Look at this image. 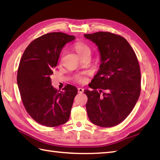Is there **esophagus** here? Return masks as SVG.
I'll list each match as a JSON object with an SVG mask.
<instances>
[{"label": "esophagus", "instance_id": "obj_1", "mask_svg": "<svg viewBox=\"0 0 160 160\" xmlns=\"http://www.w3.org/2000/svg\"><path fill=\"white\" fill-rule=\"evenodd\" d=\"M78 93H82L84 92V89L80 87V88H78Z\"/></svg>", "mask_w": 160, "mask_h": 160}]
</instances>
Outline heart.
Wrapping results in <instances>:
<instances>
[{"instance_id": "1", "label": "heart", "mask_w": 160, "mask_h": 160, "mask_svg": "<svg viewBox=\"0 0 160 160\" xmlns=\"http://www.w3.org/2000/svg\"><path fill=\"white\" fill-rule=\"evenodd\" d=\"M74 49L77 53L82 58L87 55H91V49L87 44L82 42H77L74 45ZM84 73H79L75 74L73 76V80L78 83H83L85 82L86 78L84 76Z\"/></svg>"}]
</instances>
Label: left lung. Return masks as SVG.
Wrapping results in <instances>:
<instances>
[{
  "instance_id": "1",
  "label": "left lung",
  "mask_w": 160,
  "mask_h": 160,
  "mask_svg": "<svg viewBox=\"0 0 160 160\" xmlns=\"http://www.w3.org/2000/svg\"><path fill=\"white\" fill-rule=\"evenodd\" d=\"M84 37L96 44L102 62L89 84L93 90L84 91L88 98V117L99 127H115L131 113L140 97L141 72L138 58L120 35L99 32Z\"/></svg>"
}]
</instances>
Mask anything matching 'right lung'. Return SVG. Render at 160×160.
<instances>
[{
  "mask_svg": "<svg viewBox=\"0 0 160 160\" xmlns=\"http://www.w3.org/2000/svg\"><path fill=\"white\" fill-rule=\"evenodd\" d=\"M75 39L62 32H52L33 40L20 59L17 83L25 110L33 120L48 127L69 120L76 87L67 84L62 91L54 89L51 76L62 47Z\"/></svg>",
  "mask_w": 160,
  "mask_h": 160,
  "instance_id": "right-lung-1",
  "label": "right lung"
}]
</instances>
